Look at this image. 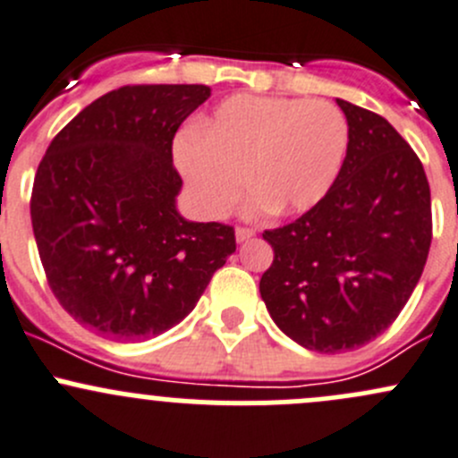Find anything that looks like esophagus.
I'll return each instance as SVG.
<instances>
[{
    "instance_id": "34e87169",
    "label": "esophagus",
    "mask_w": 458,
    "mask_h": 458,
    "mask_svg": "<svg viewBox=\"0 0 458 458\" xmlns=\"http://www.w3.org/2000/svg\"><path fill=\"white\" fill-rule=\"evenodd\" d=\"M234 237H237L239 243L248 242V239L255 237V230H252V228H243V225H239V228L234 230Z\"/></svg>"
}]
</instances>
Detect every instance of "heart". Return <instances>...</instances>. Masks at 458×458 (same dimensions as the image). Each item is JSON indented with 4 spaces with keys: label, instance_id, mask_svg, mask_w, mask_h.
<instances>
[{
    "label": "heart",
    "instance_id": "heart-1",
    "mask_svg": "<svg viewBox=\"0 0 458 458\" xmlns=\"http://www.w3.org/2000/svg\"><path fill=\"white\" fill-rule=\"evenodd\" d=\"M183 135L174 157L203 215L219 219L248 188L276 216L318 206L348 155V119L323 99L234 95Z\"/></svg>",
    "mask_w": 458,
    "mask_h": 458
}]
</instances>
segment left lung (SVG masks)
I'll list each match as a JSON object with an SVG mask.
<instances>
[{"label": "left lung", "instance_id": "8db88e82", "mask_svg": "<svg viewBox=\"0 0 458 458\" xmlns=\"http://www.w3.org/2000/svg\"><path fill=\"white\" fill-rule=\"evenodd\" d=\"M336 104L350 128L339 179L306 215L263 233L275 259L259 281L272 321L326 354L361 348L394 323L432 242L417 152L381 114Z\"/></svg>", "mask_w": 458, "mask_h": 458}]
</instances>
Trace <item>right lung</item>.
<instances>
[{
  "label": "right lung",
  "mask_w": 458,
  "mask_h": 458,
  "mask_svg": "<svg viewBox=\"0 0 458 458\" xmlns=\"http://www.w3.org/2000/svg\"><path fill=\"white\" fill-rule=\"evenodd\" d=\"M210 97L201 84L123 86L57 132L30 219L50 290L81 326L143 341L177 326L237 250L234 228L177 212L173 140Z\"/></svg>",
  "instance_id": "add662e5"
}]
</instances>
